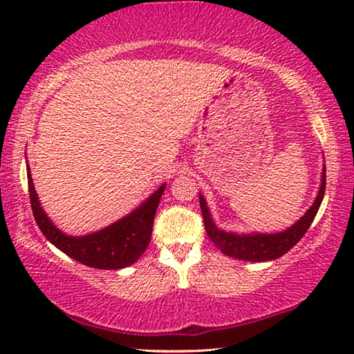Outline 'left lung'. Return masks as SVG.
<instances>
[{
    "mask_svg": "<svg viewBox=\"0 0 354 354\" xmlns=\"http://www.w3.org/2000/svg\"><path fill=\"white\" fill-rule=\"evenodd\" d=\"M326 185V170L323 167L322 171V184L319 195L314 201V205L308 209V212L299 218L295 225L287 227L283 232H274V234H261V232H253V234H234V232H226L218 230L211 218L206 200L200 194V207L203 214V221H205L206 232L211 241L214 242L221 253L236 259L250 261V262H263L278 259L286 254L290 248L301 241V237L306 234L310 223H313L317 211L322 205L323 195H325Z\"/></svg>",
    "mask_w": 354,
    "mask_h": 354,
    "instance_id": "obj_1",
    "label": "left lung"
}]
</instances>
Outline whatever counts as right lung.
Returning <instances> with one entry per match:
<instances>
[{
	"instance_id": "right-lung-1",
	"label": "right lung",
	"mask_w": 354,
	"mask_h": 354,
	"mask_svg": "<svg viewBox=\"0 0 354 354\" xmlns=\"http://www.w3.org/2000/svg\"><path fill=\"white\" fill-rule=\"evenodd\" d=\"M28 170V189L34 218L37 221L41 234L75 261L87 267L101 268V270H118L134 263L147 250L149 239H151L156 209L159 206L160 196L165 189V184L154 192V194L142 203L136 211L127 217L120 218L111 226L103 227L101 231L82 237H73L64 234L57 230L55 223L48 218L39 203L35 194L31 170Z\"/></svg>"
}]
</instances>
